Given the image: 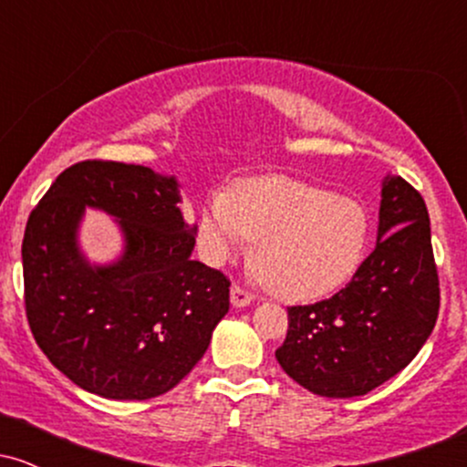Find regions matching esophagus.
I'll return each mask as SVG.
<instances>
[{
  "mask_svg": "<svg viewBox=\"0 0 467 467\" xmlns=\"http://www.w3.org/2000/svg\"><path fill=\"white\" fill-rule=\"evenodd\" d=\"M252 292L248 287L239 285V283H234L233 289H230V301H233L234 307H245V305L252 303Z\"/></svg>",
  "mask_w": 467,
  "mask_h": 467,
  "instance_id": "34e87169",
  "label": "esophagus"
}]
</instances>
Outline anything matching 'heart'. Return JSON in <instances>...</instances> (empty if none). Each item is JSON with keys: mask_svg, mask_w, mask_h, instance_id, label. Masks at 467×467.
Listing matches in <instances>:
<instances>
[{"mask_svg": "<svg viewBox=\"0 0 467 467\" xmlns=\"http://www.w3.org/2000/svg\"><path fill=\"white\" fill-rule=\"evenodd\" d=\"M256 239L252 264L272 294L309 301L334 292L360 265L368 244L362 203L287 175L241 180L215 192L200 222L211 264Z\"/></svg>", "mask_w": 467, "mask_h": 467, "instance_id": "heart-1", "label": "heart"}]
</instances>
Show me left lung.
Segmentation results:
<instances>
[{
  "instance_id": "obj_1",
  "label": "left lung",
  "mask_w": 467,
  "mask_h": 467,
  "mask_svg": "<svg viewBox=\"0 0 467 467\" xmlns=\"http://www.w3.org/2000/svg\"><path fill=\"white\" fill-rule=\"evenodd\" d=\"M439 316L431 219L420 191L387 178L378 245L340 292L287 307L276 360L323 398H358L409 367Z\"/></svg>"
}]
</instances>
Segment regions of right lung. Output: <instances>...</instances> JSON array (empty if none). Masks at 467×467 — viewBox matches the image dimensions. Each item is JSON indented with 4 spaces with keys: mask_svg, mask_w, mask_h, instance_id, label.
Here are the masks:
<instances>
[{
    "mask_svg": "<svg viewBox=\"0 0 467 467\" xmlns=\"http://www.w3.org/2000/svg\"><path fill=\"white\" fill-rule=\"evenodd\" d=\"M178 182L142 164L67 166L26 223V318L63 375L109 400H151L202 360L228 314L230 278L191 259L195 228L178 208ZM85 205L121 219L126 256L89 268L78 254Z\"/></svg>",
    "mask_w": 467,
    "mask_h": 467,
    "instance_id": "1",
    "label": "right lung"
}]
</instances>
